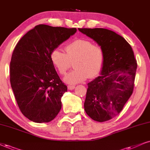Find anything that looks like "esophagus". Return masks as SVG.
Segmentation results:
<instances>
[{
  "instance_id": "34e87169",
  "label": "esophagus",
  "mask_w": 150,
  "mask_h": 150,
  "mask_svg": "<svg viewBox=\"0 0 150 150\" xmlns=\"http://www.w3.org/2000/svg\"><path fill=\"white\" fill-rule=\"evenodd\" d=\"M67 88L69 90H74L75 88V86H74V85H69V86H67Z\"/></svg>"
}]
</instances>
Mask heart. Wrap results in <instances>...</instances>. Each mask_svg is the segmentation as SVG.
Returning <instances> with one entry per match:
<instances>
[{"label":"heart","instance_id":"b5f03b06","mask_svg":"<svg viewBox=\"0 0 150 150\" xmlns=\"http://www.w3.org/2000/svg\"><path fill=\"white\" fill-rule=\"evenodd\" d=\"M66 53L55 49L51 53L53 65L61 75H64L74 62L76 69L64 78L69 83L83 81L88 78H94L100 73L105 60V51L99 44L91 40L77 39L64 47Z\"/></svg>","mask_w":150,"mask_h":150}]
</instances>
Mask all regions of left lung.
I'll use <instances>...</instances> for the list:
<instances>
[{
	"label": "left lung",
	"mask_w": 150,
	"mask_h": 150,
	"mask_svg": "<svg viewBox=\"0 0 150 150\" xmlns=\"http://www.w3.org/2000/svg\"><path fill=\"white\" fill-rule=\"evenodd\" d=\"M105 51L101 74L88 84L84 108L95 121H108L121 112L132 95L137 61L132 48L120 35L105 28H79Z\"/></svg>",
	"instance_id": "obj_1"
}]
</instances>
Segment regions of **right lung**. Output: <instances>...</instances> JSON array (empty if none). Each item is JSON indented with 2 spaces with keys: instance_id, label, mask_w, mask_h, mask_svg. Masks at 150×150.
Instances as JSON below:
<instances>
[{
  "instance_id": "right-lung-1",
  "label": "right lung",
  "mask_w": 150,
  "mask_h": 150,
  "mask_svg": "<svg viewBox=\"0 0 150 150\" xmlns=\"http://www.w3.org/2000/svg\"><path fill=\"white\" fill-rule=\"evenodd\" d=\"M76 28L36 25L21 38L11 58L10 83L18 108L35 122H49L60 112L67 87L51 61V53Z\"/></svg>"
}]
</instances>
